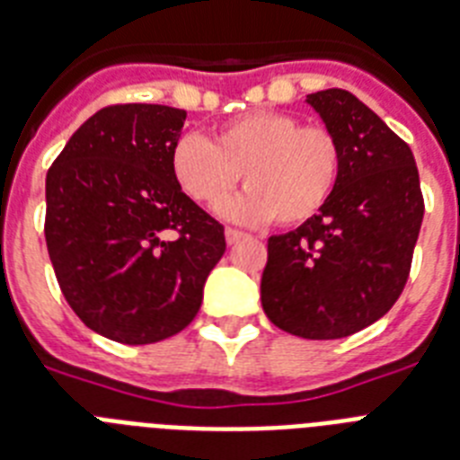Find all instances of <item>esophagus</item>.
<instances>
[{"instance_id":"esophagus-1","label":"esophagus","mask_w":460,"mask_h":460,"mask_svg":"<svg viewBox=\"0 0 460 460\" xmlns=\"http://www.w3.org/2000/svg\"><path fill=\"white\" fill-rule=\"evenodd\" d=\"M249 234L242 233V230H234V227H227L226 230V239H227V244H237V242H242V239H246Z\"/></svg>"}]
</instances>
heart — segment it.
<instances>
[{
  "mask_svg": "<svg viewBox=\"0 0 460 460\" xmlns=\"http://www.w3.org/2000/svg\"><path fill=\"white\" fill-rule=\"evenodd\" d=\"M169 169L202 207H221L244 173V195L223 207L233 221L301 226L332 202L343 176V143L329 127L282 110H252L216 128L214 140H173Z\"/></svg>",
  "mask_w": 460,
  "mask_h": 460,
  "instance_id": "b5f03b06",
  "label": "heart"
}]
</instances>
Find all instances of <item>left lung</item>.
I'll return each instance as SVG.
<instances>
[{
  "mask_svg": "<svg viewBox=\"0 0 460 460\" xmlns=\"http://www.w3.org/2000/svg\"><path fill=\"white\" fill-rule=\"evenodd\" d=\"M307 102L343 143V176L320 214L268 239L261 303L282 332L329 341L374 324L400 298L426 202L411 147L374 110L343 89Z\"/></svg>",
  "mask_w": 460,
  "mask_h": 460,
  "instance_id": "left-lung-1",
  "label": "left lung"
}]
</instances>
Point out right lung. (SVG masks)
Listing matches in <instances>:
<instances>
[{"mask_svg":"<svg viewBox=\"0 0 460 460\" xmlns=\"http://www.w3.org/2000/svg\"><path fill=\"white\" fill-rule=\"evenodd\" d=\"M185 110L119 102L72 134L47 173L49 258L79 320L146 345L183 332L202 305L226 230L169 169Z\"/></svg>","mask_w":460,"mask_h":460,"instance_id":"add662e5","label":"right lung"}]
</instances>
